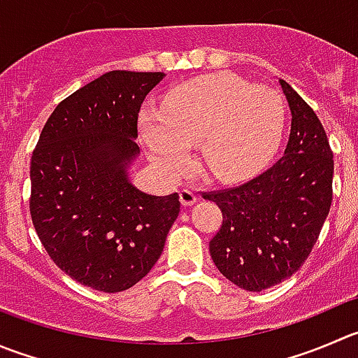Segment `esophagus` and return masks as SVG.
Here are the masks:
<instances>
[{
  "mask_svg": "<svg viewBox=\"0 0 358 358\" xmlns=\"http://www.w3.org/2000/svg\"><path fill=\"white\" fill-rule=\"evenodd\" d=\"M180 203L183 206H192L194 203H197V196L190 189H182L180 190Z\"/></svg>",
  "mask_w": 358,
  "mask_h": 358,
  "instance_id": "34e87169",
  "label": "esophagus"
}]
</instances>
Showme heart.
<instances>
[{
	"label": "heart",
	"instance_id": "b5f03b06",
	"mask_svg": "<svg viewBox=\"0 0 358 358\" xmlns=\"http://www.w3.org/2000/svg\"><path fill=\"white\" fill-rule=\"evenodd\" d=\"M283 120L285 106L275 89L215 73L171 89L162 110L143 106L138 127L148 159L166 182L189 168L194 143L211 175L238 180L273 157Z\"/></svg>",
	"mask_w": 358,
	"mask_h": 358
}]
</instances>
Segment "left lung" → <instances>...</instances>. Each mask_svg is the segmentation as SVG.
Segmentation results:
<instances>
[{
	"label": "left lung",
	"instance_id": "1",
	"mask_svg": "<svg viewBox=\"0 0 358 358\" xmlns=\"http://www.w3.org/2000/svg\"><path fill=\"white\" fill-rule=\"evenodd\" d=\"M280 85L292 113L283 157L243 185L203 194L224 218L211 259L248 292L278 285L303 266L332 203L334 161L324 126L285 80Z\"/></svg>",
	"mask_w": 358,
	"mask_h": 358
}]
</instances>
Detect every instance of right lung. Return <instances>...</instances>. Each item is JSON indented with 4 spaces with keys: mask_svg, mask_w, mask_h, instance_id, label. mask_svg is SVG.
Returning a JSON list of instances; mask_svg holds the SVG:
<instances>
[{
    "mask_svg": "<svg viewBox=\"0 0 358 358\" xmlns=\"http://www.w3.org/2000/svg\"><path fill=\"white\" fill-rule=\"evenodd\" d=\"M164 73L115 69L52 112L31 157L29 211L41 245L75 282L99 292L136 285L161 257L178 194L129 180L138 113Z\"/></svg>",
    "mask_w": 358,
    "mask_h": 358,
    "instance_id": "right-lung-1",
    "label": "right lung"
}]
</instances>
